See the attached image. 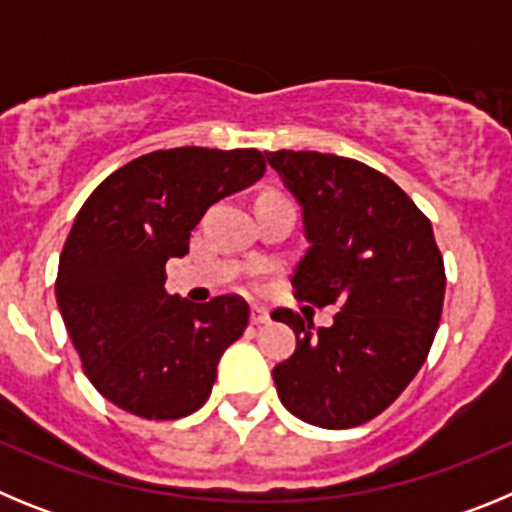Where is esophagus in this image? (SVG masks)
Masks as SVG:
<instances>
[{"instance_id":"esophagus-1","label":"esophagus","mask_w":512,"mask_h":512,"mask_svg":"<svg viewBox=\"0 0 512 512\" xmlns=\"http://www.w3.org/2000/svg\"><path fill=\"white\" fill-rule=\"evenodd\" d=\"M251 323L253 325H264V323H269V310H266V307H253L251 310Z\"/></svg>"}]
</instances>
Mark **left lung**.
Instances as JSON below:
<instances>
[{"mask_svg": "<svg viewBox=\"0 0 512 512\" xmlns=\"http://www.w3.org/2000/svg\"><path fill=\"white\" fill-rule=\"evenodd\" d=\"M266 158L305 217L310 248L292 277L297 300L341 307L318 330L287 307L271 312L297 333L295 354L274 366L279 400L305 423L354 428L390 408L431 351L443 256L431 220L382 171L318 151Z\"/></svg>", "mask_w": 512, "mask_h": 512, "instance_id": "8db88e82", "label": "left lung"}]
</instances>
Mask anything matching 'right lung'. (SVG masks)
<instances>
[{
	"mask_svg": "<svg viewBox=\"0 0 512 512\" xmlns=\"http://www.w3.org/2000/svg\"><path fill=\"white\" fill-rule=\"evenodd\" d=\"M256 148L184 146L120 166L89 194L58 261L56 300L84 374L102 397L146 420L200 410L217 361L243 336L248 305H205L164 289L166 261L189 253L205 210L259 182Z\"/></svg>",
	"mask_w": 512,
	"mask_h": 512,
	"instance_id": "right-lung-1",
	"label": "right lung"
}]
</instances>
